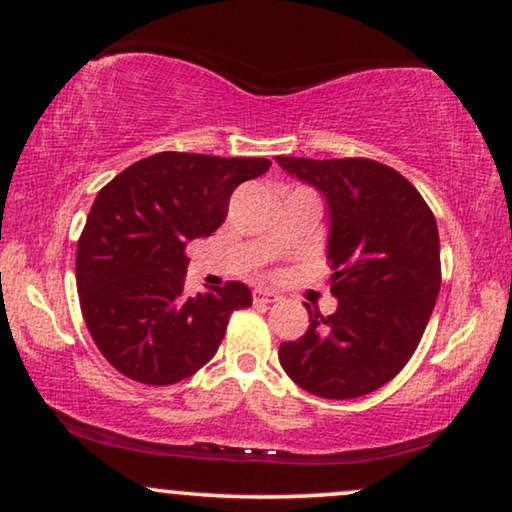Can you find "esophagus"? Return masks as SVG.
Listing matches in <instances>:
<instances>
[{
  "instance_id": "obj_1",
  "label": "esophagus",
  "mask_w": 512,
  "mask_h": 512,
  "mask_svg": "<svg viewBox=\"0 0 512 512\" xmlns=\"http://www.w3.org/2000/svg\"><path fill=\"white\" fill-rule=\"evenodd\" d=\"M282 298L275 289H268V286H258L254 289V300L256 303H277V300Z\"/></svg>"
}]
</instances>
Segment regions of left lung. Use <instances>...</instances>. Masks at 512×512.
Listing matches in <instances>:
<instances>
[{
    "mask_svg": "<svg viewBox=\"0 0 512 512\" xmlns=\"http://www.w3.org/2000/svg\"><path fill=\"white\" fill-rule=\"evenodd\" d=\"M326 200L331 293L338 310H310L303 338L279 345L300 389L359 398L401 373L422 340L440 291L436 216L394 167L368 158H275Z\"/></svg>",
    "mask_w": 512,
    "mask_h": 512,
    "instance_id": "left-lung-1",
    "label": "left lung"
}]
</instances>
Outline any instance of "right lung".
<instances>
[{"label": "right lung", "instance_id": "add662e5", "mask_svg": "<svg viewBox=\"0 0 512 512\" xmlns=\"http://www.w3.org/2000/svg\"><path fill=\"white\" fill-rule=\"evenodd\" d=\"M268 167V158L163 151L97 193L76 247V289L88 331L118 373L165 387L216 354L251 291L228 282L186 298L184 249L212 235L235 188Z\"/></svg>", "mask_w": 512, "mask_h": 512}]
</instances>
